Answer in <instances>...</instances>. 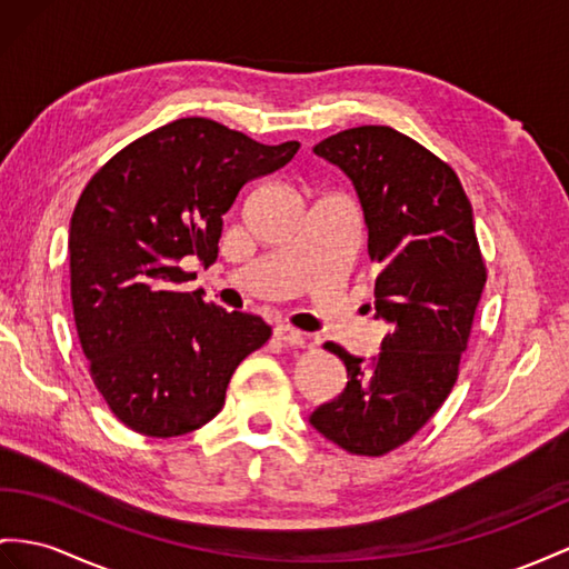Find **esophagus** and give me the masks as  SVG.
Wrapping results in <instances>:
<instances>
[{
	"instance_id": "obj_1",
	"label": "esophagus",
	"mask_w": 569,
	"mask_h": 569,
	"mask_svg": "<svg viewBox=\"0 0 569 569\" xmlns=\"http://www.w3.org/2000/svg\"><path fill=\"white\" fill-rule=\"evenodd\" d=\"M273 337L279 339V341H283V343H288V346H308L310 343V337L308 333H302V331H298V329H293V327H288V325H279L273 329Z\"/></svg>"
}]
</instances>
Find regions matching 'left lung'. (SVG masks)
<instances>
[{
    "label": "left lung",
    "mask_w": 569,
    "mask_h": 569,
    "mask_svg": "<svg viewBox=\"0 0 569 569\" xmlns=\"http://www.w3.org/2000/svg\"><path fill=\"white\" fill-rule=\"evenodd\" d=\"M312 151L356 189L368 254L380 264L375 319L389 333L370 360L325 343L348 382L310 426L351 455L380 457L409 442L457 382L486 286L473 209L455 170L391 127L346 129Z\"/></svg>",
    "instance_id": "obj_1"
}]
</instances>
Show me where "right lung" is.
Masks as SVG:
<instances>
[{"mask_svg":"<svg viewBox=\"0 0 569 569\" xmlns=\"http://www.w3.org/2000/svg\"><path fill=\"white\" fill-rule=\"evenodd\" d=\"M298 149L184 118L129 143L86 184L69 226L71 305L93 382L127 428L174 437L207 426L232 372L271 337L259 317L184 290L194 273L182 261L211 264L242 184Z\"/></svg>","mask_w":569,"mask_h":569,"instance_id":"obj_1","label":"right lung"}]
</instances>
